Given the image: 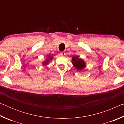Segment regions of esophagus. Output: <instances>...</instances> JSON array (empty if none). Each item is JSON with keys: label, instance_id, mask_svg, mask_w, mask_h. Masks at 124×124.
Segmentation results:
<instances>
[{"label": "esophagus", "instance_id": "esophagus-1", "mask_svg": "<svg viewBox=\"0 0 124 124\" xmlns=\"http://www.w3.org/2000/svg\"><path fill=\"white\" fill-rule=\"evenodd\" d=\"M60 54H61V55L62 56H64L65 54H65L64 52H61V53H60Z\"/></svg>", "mask_w": 124, "mask_h": 124}]
</instances>
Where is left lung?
Wrapping results in <instances>:
<instances>
[{
    "label": "left lung",
    "mask_w": 124,
    "mask_h": 124,
    "mask_svg": "<svg viewBox=\"0 0 124 124\" xmlns=\"http://www.w3.org/2000/svg\"><path fill=\"white\" fill-rule=\"evenodd\" d=\"M72 63L74 68L78 71L83 70L86 67L85 61L79 57L78 56H74L72 58Z\"/></svg>",
    "instance_id": "8db88e82"
}]
</instances>
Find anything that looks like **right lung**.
I'll return each mask as SVG.
<instances>
[{"label": "right lung", "mask_w": 124, "mask_h": 124, "mask_svg": "<svg viewBox=\"0 0 124 124\" xmlns=\"http://www.w3.org/2000/svg\"><path fill=\"white\" fill-rule=\"evenodd\" d=\"M54 57L52 56L51 55H48L46 58H45V60L44 61L42 62V64H43V66L44 67V66H47L48 64H49L50 62H51V61L53 60Z\"/></svg>", "instance_id": "right-lung-1"}]
</instances>
